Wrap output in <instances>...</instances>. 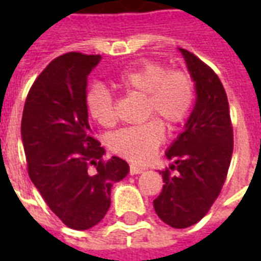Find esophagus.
<instances>
[{
    "label": "esophagus",
    "instance_id": "obj_1",
    "mask_svg": "<svg viewBox=\"0 0 261 261\" xmlns=\"http://www.w3.org/2000/svg\"><path fill=\"white\" fill-rule=\"evenodd\" d=\"M144 169L140 168V166H136V165H130V175H138V173H142Z\"/></svg>",
    "mask_w": 261,
    "mask_h": 261
}]
</instances>
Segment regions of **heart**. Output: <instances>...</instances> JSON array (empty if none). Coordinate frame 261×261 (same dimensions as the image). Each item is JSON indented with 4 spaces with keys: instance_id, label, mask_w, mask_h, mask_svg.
Wrapping results in <instances>:
<instances>
[{
    "instance_id": "heart-1",
    "label": "heart",
    "mask_w": 261,
    "mask_h": 261,
    "mask_svg": "<svg viewBox=\"0 0 261 261\" xmlns=\"http://www.w3.org/2000/svg\"><path fill=\"white\" fill-rule=\"evenodd\" d=\"M117 85L124 91L145 96L144 116L156 119L117 130L109 137V148L131 162H147L164 141L165 127L160 122L173 130L190 116L196 97L194 82L185 71L168 69L158 63L141 60L117 76ZM86 105L96 123L103 127L116 124V103L106 88H91Z\"/></svg>"
}]
</instances>
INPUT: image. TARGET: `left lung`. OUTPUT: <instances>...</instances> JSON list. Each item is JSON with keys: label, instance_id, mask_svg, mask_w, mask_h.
<instances>
[{"label": "left lung", "instance_id": "1", "mask_svg": "<svg viewBox=\"0 0 261 261\" xmlns=\"http://www.w3.org/2000/svg\"><path fill=\"white\" fill-rule=\"evenodd\" d=\"M196 82V106L185 131L166 152L175 159L161 170L162 192L153 200L155 213L172 228L197 224L218 198L233 152V128L224 86L213 68L180 48Z\"/></svg>", "mask_w": 261, "mask_h": 261}]
</instances>
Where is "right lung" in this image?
Listing matches in <instances>:
<instances>
[{"label":"right lung","mask_w":261,"mask_h":261,"mask_svg":"<svg viewBox=\"0 0 261 261\" xmlns=\"http://www.w3.org/2000/svg\"><path fill=\"white\" fill-rule=\"evenodd\" d=\"M99 54L76 51L54 59L26 97L22 142L28 173L50 210L71 229L99 224L110 207V190L128 173L117 156L103 159L105 148L88 120V75Z\"/></svg>","instance_id":"add662e5"}]
</instances>
